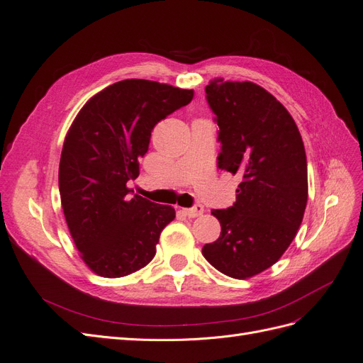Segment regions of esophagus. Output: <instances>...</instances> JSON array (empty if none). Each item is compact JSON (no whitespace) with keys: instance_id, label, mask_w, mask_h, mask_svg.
Listing matches in <instances>:
<instances>
[{"instance_id":"esophagus-1","label":"esophagus","mask_w":363,"mask_h":363,"mask_svg":"<svg viewBox=\"0 0 363 363\" xmlns=\"http://www.w3.org/2000/svg\"><path fill=\"white\" fill-rule=\"evenodd\" d=\"M183 212H184V215H186V216H189V218H196V216L203 215V212H204V207H203L201 204H195L194 207L183 208Z\"/></svg>"}]
</instances>
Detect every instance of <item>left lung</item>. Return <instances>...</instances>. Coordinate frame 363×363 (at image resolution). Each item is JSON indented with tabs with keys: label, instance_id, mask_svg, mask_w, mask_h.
I'll list each match as a JSON object with an SVG mask.
<instances>
[{
	"label": "left lung",
	"instance_id": "obj_1",
	"mask_svg": "<svg viewBox=\"0 0 363 363\" xmlns=\"http://www.w3.org/2000/svg\"><path fill=\"white\" fill-rule=\"evenodd\" d=\"M221 152L218 168L239 174L236 203L216 208L221 235L203 256L233 279L272 267L301 225L307 204V162L295 121L268 91L251 82L216 79L206 86Z\"/></svg>",
	"mask_w": 363,
	"mask_h": 363
}]
</instances>
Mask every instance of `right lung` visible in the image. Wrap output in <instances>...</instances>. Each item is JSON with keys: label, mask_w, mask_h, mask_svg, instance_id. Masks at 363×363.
Segmentation results:
<instances>
[{"label": "right lung", "mask_w": 363, "mask_h": 363, "mask_svg": "<svg viewBox=\"0 0 363 363\" xmlns=\"http://www.w3.org/2000/svg\"><path fill=\"white\" fill-rule=\"evenodd\" d=\"M192 98L194 91L130 79L94 95L75 116L60 156L59 191L74 244L98 276L124 277L155 257L175 211L131 196L127 182L138 179L155 125Z\"/></svg>", "instance_id": "right-lung-1"}]
</instances>
